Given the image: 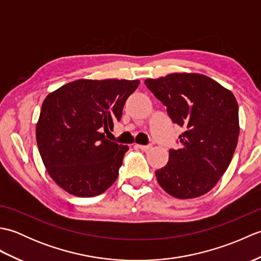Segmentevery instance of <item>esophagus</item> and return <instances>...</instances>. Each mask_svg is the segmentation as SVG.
<instances>
[{
    "mask_svg": "<svg viewBox=\"0 0 261 261\" xmlns=\"http://www.w3.org/2000/svg\"><path fill=\"white\" fill-rule=\"evenodd\" d=\"M135 147L138 149H141L143 151H148L149 149H151V146H143V145H135Z\"/></svg>",
    "mask_w": 261,
    "mask_h": 261,
    "instance_id": "obj_1",
    "label": "esophagus"
}]
</instances>
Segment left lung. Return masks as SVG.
<instances>
[{
	"label": "left lung",
	"instance_id": "1",
	"mask_svg": "<svg viewBox=\"0 0 261 261\" xmlns=\"http://www.w3.org/2000/svg\"><path fill=\"white\" fill-rule=\"evenodd\" d=\"M146 86L167 108L174 123L184 129L179 149H170L156 177L177 198L202 196L228 169L239 137V109L231 91L202 74L175 73Z\"/></svg>",
	"mask_w": 261,
	"mask_h": 261
}]
</instances>
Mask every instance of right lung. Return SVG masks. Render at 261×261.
I'll return each instance as SVG.
<instances>
[{"mask_svg": "<svg viewBox=\"0 0 261 261\" xmlns=\"http://www.w3.org/2000/svg\"><path fill=\"white\" fill-rule=\"evenodd\" d=\"M140 81L77 80L48 94L36 137L43 165L71 195L93 197L118 178L129 147L105 138ZM110 132V131H109Z\"/></svg>", "mask_w": 261, "mask_h": 261, "instance_id": "right-lung-1", "label": "right lung"}]
</instances>
